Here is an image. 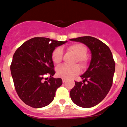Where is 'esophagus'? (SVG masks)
I'll return each mask as SVG.
<instances>
[{
  "instance_id": "34e87169",
  "label": "esophagus",
  "mask_w": 127,
  "mask_h": 127,
  "mask_svg": "<svg viewBox=\"0 0 127 127\" xmlns=\"http://www.w3.org/2000/svg\"><path fill=\"white\" fill-rule=\"evenodd\" d=\"M62 80H63V82L64 83V82H65L66 80V78H62Z\"/></svg>"
}]
</instances>
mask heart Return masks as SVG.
<instances>
[{
  "label": "heart",
  "instance_id": "1",
  "mask_svg": "<svg viewBox=\"0 0 127 127\" xmlns=\"http://www.w3.org/2000/svg\"><path fill=\"white\" fill-rule=\"evenodd\" d=\"M76 56V62H78L82 67H85L87 64V47L81 44H74L68 48ZM63 51L61 47H56L51 53V59L54 63L59 64L63 60ZM80 68L79 66H68L62 64L57 67V75L63 78H71L80 74Z\"/></svg>",
  "mask_w": 127,
  "mask_h": 127
}]
</instances>
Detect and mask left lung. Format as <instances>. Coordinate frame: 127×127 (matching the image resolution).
<instances>
[{"mask_svg": "<svg viewBox=\"0 0 127 127\" xmlns=\"http://www.w3.org/2000/svg\"><path fill=\"white\" fill-rule=\"evenodd\" d=\"M85 44L92 57L90 65L81 76L83 81H75L70 95L73 102L82 108H91L102 100L110 91L114 80L115 63L107 45L92 36L70 39Z\"/></svg>", "mask_w": 127, "mask_h": 127, "instance_id": "8db88e82", "label": "left lung"}]
</instances>
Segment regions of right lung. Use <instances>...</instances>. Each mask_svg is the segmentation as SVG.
<instances>
[{
  "instance_id": "right-lung-1",
  "label": "right lung",
  "mask_w": 127,
  "mask_h": 127,
  "mask_svg": "<svg viewBox=\"0 0 127 127\" xmlns=\"http://www.w3.org/2000/svg\"><path fill=\"white\" fill-rule=\"evenodd\" d=\"M66 42L35 37L15 51L10 70L15 91L25 104L39 108L53 100L63 81L61 78H53L55 71L51 53L55 47ZM46 75L50 76L49 79L45 78Z\"/></svg>"
}]
</instances>
